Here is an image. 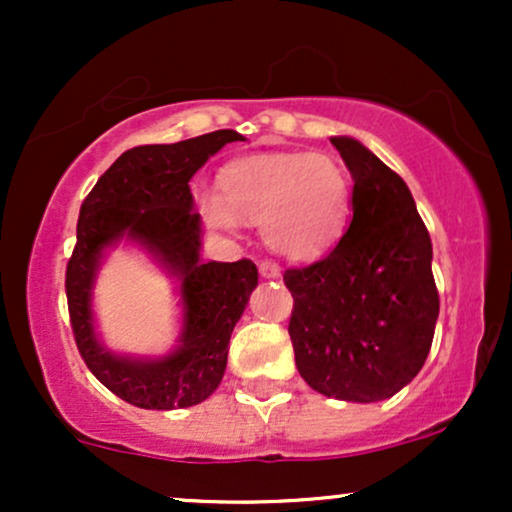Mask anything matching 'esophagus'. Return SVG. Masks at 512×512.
<instances>
[{"label": "esophagus", "mask_w": 512, "mask_h": 512, "mask_svg": "<svg viewBox=\"0 0 512 512\" xmlns=\"http://www.w3.org/2000/svg\"><path fill=\"white\" fill-rule=\"evenodd\" d=\"M260 274L267 276V279H276V276L281 274V269H279V264L272 262V260H262L260 262Z\"/></svg>", "instance_id": "1"}]
</instances>
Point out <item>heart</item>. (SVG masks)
Wrapping results in <instances>:
<instances>
[{
	"label": "heart",
	"mask_w": 512,
	"mask_h": 512,
	"mask_svg": "<svg viewBox=\"0 0 512 512\" xmlns=\"http://www.w3.org/2000/svg\"><path fill=\"white\" fill-rule=\"evenodd\" d=\"M351 178L330 154L274 151L228 163L219 197L204 199L211 226L260 223L264 243L289 260H317L344 236L351 216Z\"/></svg>",
	"instance_id": "1"
}]
</instances>
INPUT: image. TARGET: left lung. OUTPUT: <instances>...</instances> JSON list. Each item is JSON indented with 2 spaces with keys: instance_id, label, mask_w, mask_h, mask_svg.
I'll use <instances>...</instances> for the list:
<instances>
[{
  "instance_id": "obj_1",
  "label": "left lung",
  "mask_w": 512,
  "mask_h": 512,
  "mask_svg": "<svg viewBox=\"0 0 512 512\" xmlns=\"http://www.w3.org/2000/svg\"><path fill=\"white\" fill-rule=\"evenodd\" d=\"M354 175V219L330 255L286 269L289 334L320 395L380 402L426 363L440 310L433 248L407 182L361 142L332 137Z\"/></svg>"
}]
</instances>
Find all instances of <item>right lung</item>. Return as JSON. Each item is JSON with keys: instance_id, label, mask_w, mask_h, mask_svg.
<instances>
[{"instance_id": "right-lung-1", "label": "right lung", "mask_w": 512, "mask_h": 512, "mask_svg": "<svg viewBox=\"0 0 512 512\" xmlns=\"http://www.w3.org/2000/svg\"><path fill=\"white\" fill-rule=\"evenodd\" d=\"M228 142L243 137L219 129L178 144L134 146L105 170L81 204L64 274L74 342L88 370L134 407L182 409L204 402L221 383L233 327L257 286L252 260H199V214L192 209L190 178ZM120 235L144 242L183 279V344L161 362L113 357L92 334L90 286L97 257Z\"/></svg>"}]
</instances>
